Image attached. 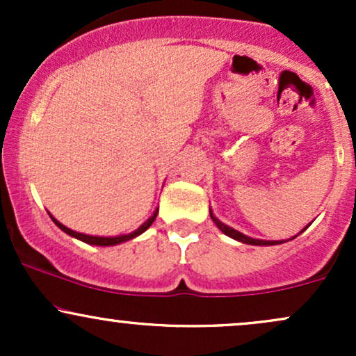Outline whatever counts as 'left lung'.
<instances>
[{
    "label": "left lung",
    "instance_id": "1",
    "mask_svg": "<svg viewBox=\"0 0 356 356\" xmlns=\"http://www.w3.org/2000/svg\"><path fill=\"white\" fill-rule=\"evenodd\" d=\"M209 214H211V219L214 220V224L216 226L219 227L220 231L224 232V234L226 236H229V238H232V239H236V241H239V243H244V244H251V246H275V244H283V243H286V241H263V239H254V238H249V236H246V234H243V232H239V231H236V229H232V227H229L227 226V224H224L222 220H219L218 218H216L214 216V212H212L211 209H209ZM312 224V222H309ZM309 224L308 226L305 227L303 231H306L309 227ZM303 231H300V234ZM298 236V234H296ZM296 236H293L291 239H295ZM289 241V239H288Z\"/></svg>",
    "mask_w": 356,
    "mask_h": 356
}]
</instances>
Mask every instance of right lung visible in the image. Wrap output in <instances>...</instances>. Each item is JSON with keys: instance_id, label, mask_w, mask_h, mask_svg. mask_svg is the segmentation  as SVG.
Masks as SVG:
<instances>
[{"instance_id": "obj_1", "label": "right lung", "mask_w": 356, "mask_h": 356, "mask_svg": "<svg viewBox=\"0 0 356 356\" xmlns=\"http://www.w3.org/2000/svg\"><path fill=\"white\" fill-rule=\"evenodd\" d=\"M157 212H159V207L154 211V214L150 216V218L147 219L145 222L142 224V226L138 227V229L134 231V232H129V234H120V236H108V238H107V236H90V234H83V232H76V231L70 229V227L63 226V224H61L60 220H56L55 218H53L50 212H48V214H50V218H51L53 222H55L61 231L67 232L68 236H72V238H75V239H79V241H83V243H87V244H93V246H117V244L127 243V241L137 238V236H140L142 232H145L147 229H149V227L152 226V222L155 220V218H157Z\"/></svg>"}]
</instances>
